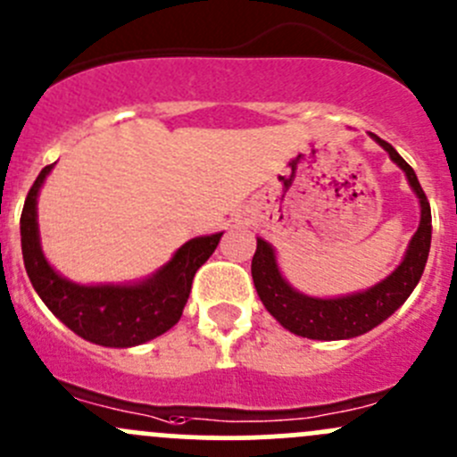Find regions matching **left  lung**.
Wrapping results in <instances>:
<instances>
[{
    "mask_svg": "<svg viewBox=\"0 0 457 457\" xmlns=\"http://www.w3.org/2000/svg\"><path fill=\"white\" fill-rule=\"evenodd\" d=\"M389 158L403 169L411 185L413 194L420 200V224L409 242L407 253H404L401 266L378 281L363 293L345 295V297L319 299L308 297V295L295 290L288 281L281 277L279 266H277L275 248L262 237H257V251L253 255L251 272L255 281L257 295L262 303L266 305L268 312L297 337L317 338V341H341V338H354L361 334L370 332L385 319L392 317L398 308L413 293L416 284L420 281L422 270H425L427 257H429L431 246V206L418 182L416 173L401 158V154L378 138L370 134Z\"/></svg>",
    "mask_w": 457,
    "mask_h": 457,
    "instance_id": "8db88e82",
    "label": "left lung"
}]
</instances>
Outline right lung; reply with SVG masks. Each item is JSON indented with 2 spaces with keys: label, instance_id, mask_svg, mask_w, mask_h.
I'll return each instance as SVG.
<instances>
[{
  "label": "right lung",
  "instance_id": "obj_1",
  "mask_svg": "<svg viewBox=\"0 0 457 457\" xmlns=\"http://www.w3.org/2000/svg\"><path fill=\"white\" fill-rule=\"evenodd\" d=\"M53 164L41 169L21 211L23 266L41 301L74 334L103 347H134L171 330L182 317L197 268L218 248L222 233L182 244L160 270L138 284L81 286L50 266L39 244L37 197Z\"/></svg>",
  "mask_w": 457,
  "mask_h": 457
}]
</instances>
